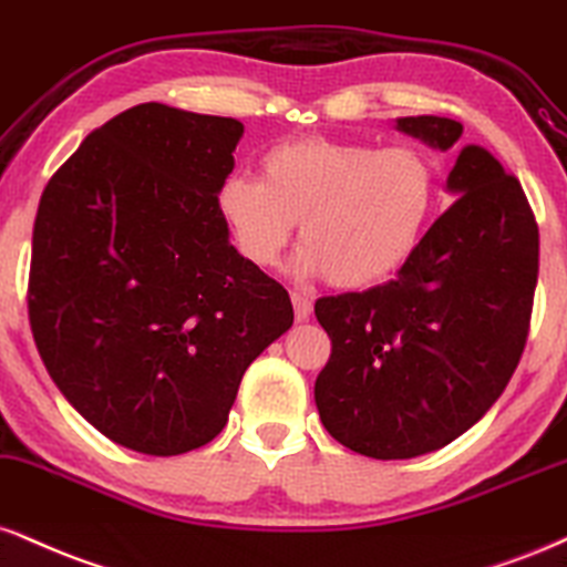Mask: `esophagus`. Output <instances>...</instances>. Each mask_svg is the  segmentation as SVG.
Here are the masks:
<instances>
[{"label": "esophagus", "mask_w": 567, "mask_h": 567, "mask_svg": "<svg viewBox=\"0 0 567 567\" xmlns=\"http://www.w3.org/2000/svg\"><path fill=\"white\" fill-rule=\"evenodd\" d=\"M290 301H292V311H296L298 322H306V319H309L311 311H313L311 298L303 296V292H290Z\"/></svg>", "instance_id": "esophagus-1"}]
</instances>
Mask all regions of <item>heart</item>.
Returning <instances> with one entry per match:
<instances>
[{
    "instance_id": "obj_1",
    "label": "heart",
    "mask_w": 567,
    "mask_h": 567,
    "mask_svg": "<svg viewBox=\"0 0 567 567\" xmlns=\"http://www.w3.org/2000/svg\"><path fill=\"white\" fill-rule=\"evenodd\" d=\"M435 197L439 174L422 150L313 134L266 150L261 179L227 176L218 210L237 250L258 269L277 266L301 221L296 269L340 290H364L414 256Z\"/></svg>"
}]
</instances>
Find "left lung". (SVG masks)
I'll list each match as a JSON object with an SVG mask.
<instances>
[{
	"instance_id": "obj_1",
	"label": "left lung",
	"mask_w": 567,
	"mask_h": 567,
	"mask_svg": "<svg viewBox=\"0 0 567 567\" xmlns=\"http://www.w3.org/2000/svg\"><path fill=\"white\" fill-rule=\"evenodd\" d=\"M401 132L449 150L462 124L399 118ZM456 200L399 277L319 298L332 353L313 385L327 433L372 460L435 452L494 406L528 340L538 224L517 176L478 145L449 174Z\"/></svg>"
}]
</instances>
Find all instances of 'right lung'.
<instances>
[{"mask_svg":"<svg viewBox=\"0 0 567 567\" xmlns=\"http://www.w3.org/2000/svg\"><path fill=\"white\" fill-rule=\"evenodd\" d=\"M243 124L145 102L94 128L47 182L29 319L73 409L121 446L193 452L245 370L292 324L288 290L229 245L218 187Z\"/></svg>","mask_w":567,"mask_h":567,"instance_id":"1","label":"right lung"}]
</instances>
